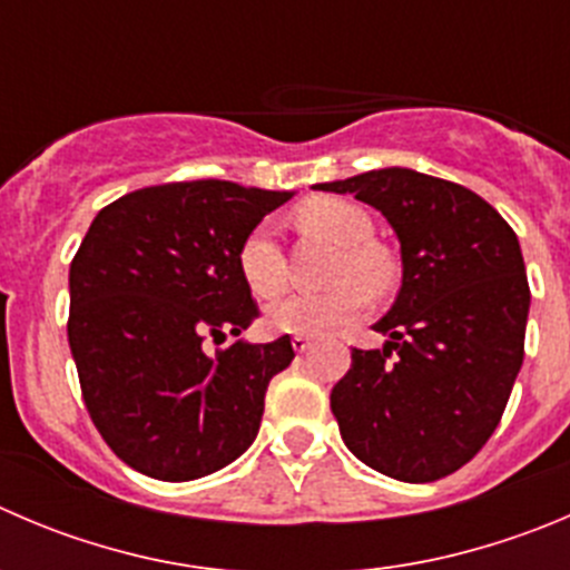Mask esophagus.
Segmentation results:
<instances>
[{"mask_svg":"<svg viewBox=\"0 0 570 570\" xmlns=\"http://www.w3.org/2000/svg\"><path fill=\"white\" fill-rule=\"evenodd\" d=\"M291 344H294L296 352H307L313 346V341L307 338V335H294V341H291Z\"/></svg>","mask_w":570,"mask_h":570,"instance_id":"obj_1","label":"esophagus"}]
</instances>
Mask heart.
I'll return each instance as SVG.
<instances>
[{"mask_svg":"<svg viewBox=\"0 0 570 570\" xmlns=\"http://www.w3.org/2000/svg\"><path fill=\"white\" fill-rule=\"evenodd\" d=\"M296 220L307 232H316L344 246L333 279L345 282L324 294H291L271 302L265 311V324L274 333L285 335H324L344 327L370 307V288L356 276L361 275L370 285H383L389 279V263L372 246L375 235L372 218L352 200L322 195L302 204ZM237 268L248 291L259 299H268L285 285V259L268 224H259L248 232L237 252Z\"/></svg>","mask_w":570,"mask_h":570,"instance_id":"b5f03b06","label":"heart"}]
</instances>
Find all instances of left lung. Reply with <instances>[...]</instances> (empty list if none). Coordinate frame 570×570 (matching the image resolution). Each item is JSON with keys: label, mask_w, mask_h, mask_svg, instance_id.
<instances>
[{"label": "left lung", "mask_w": 570, "mask_h": 570, "mask_svg": "<svg viewBox=\"0 0 570 570\" xmlns=\"http://www.w3.org/2000/svg\"><path fill=\"white\" fill-rule=\"evenodd\" d=\"M375 207L400 240L403 282L352 350L330 409L352 456L425 484L468 464L501 422L523 363L529 282L512 226L462 184L409 167L316 184Z\"/></svg>", "instance_id": "left-lung-1"}]
</instances>
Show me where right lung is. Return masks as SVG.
Returning a JSON list of instances; mask_svg holds the SVG:
<instances>
[{
	"mask_svg": "<svg viewBox=\"0 0 570 570\" xmlns=\"http://www.w3.org/2000/svg\"><path fill=\"white\" fill-rule=\"evenodd\" d=\"M294 193L178 181L97 213L69 265V350L91 422L128 468L193 481L252 448L288 335L240 338L257 318L237 268L248 232ZM236 335L207 353L203 338Z\"/></svg>",
	"mask_w": 570,
	"mask_h": 570,
	"instance_id": "right-lung-1",
	"label": "right lung"
}]
</instances>
